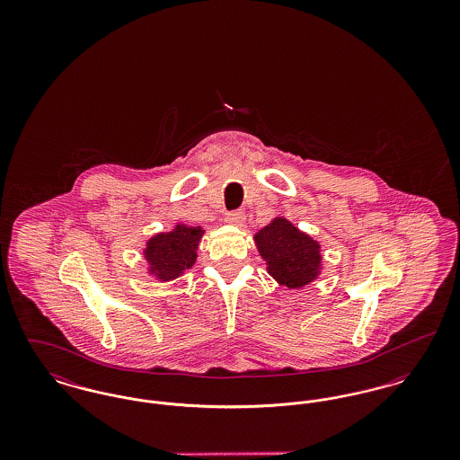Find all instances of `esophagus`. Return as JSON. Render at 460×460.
Here are the masks:
<instances>
[{
  "label": "esophagus",
  "instance_id": "obj_1",
  "mask_svg": "<svg viewBox=\"0 0 460 460\" xmlns=\"http://www.w3.org/2000/svg\"><path fill=\"white\" fill-rule=\"evenodd\" d=\"M226 222H227V224H231V226L241 227V226L244 224V214L240 212V210L231 212V214H227V216H226Z\"/></svg>",
  "mask_w": 460,
  "mask_h": 460
}]
</instances>
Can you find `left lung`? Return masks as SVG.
<instances>
[{
	"mask_svg": "<svg viewBox=\"0 0 460 460\" xmlns=\"http://www.w3.org/2000/svg\"><path fill=\"white\" fill-rule=\"evenodd\" d=\"M269 276L279 286L302 289L323 274V246L291 220L276 217L253 236Z\"/></svg>",
	"mask_w": 460,
	"mask_h": 460,
	"instance_id": "1",
	"label": "left lung"
}]
</instances>
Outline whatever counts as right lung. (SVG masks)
<instances>
[{
	"label": "right lung",
	"mask_w": 460,
	"mask_h": 460,
	"mask_svg": "<svg viewBox=\"0 0 460 460\" xmlns=\"http://www.w3.org/2000/svg\"><path fill=\"white\" fill-rule=\"evenodd\" d=\"M203 234L205 229L201 226H188L184 222H177L167 233L154 234L143 248L146 274L160 283L181 278L197 262Z\"/></svg>",
	"instance_id": "right-lung-1"
}]
</instances>
